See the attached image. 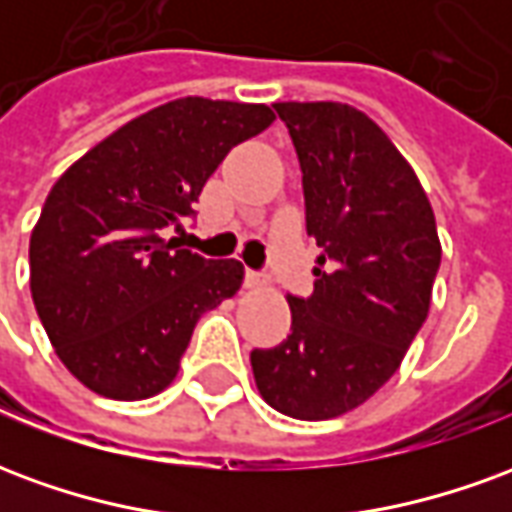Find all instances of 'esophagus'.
<instances>
[{"label":"esophagus","mask_w":512,"mask_h":512,"mask_svg":"<svg viewBox=\"0 0 512 512\" xmlns=\"http://www.w3.org/2000/svg\"><path fill=\"white\" fill-rule=\"evenodd\" d=\"M244 282H246V288H263V285H266V277H263L260 271H252V268H246Z\"/></svg>","instance_id":"obj_1"}]
</instances>
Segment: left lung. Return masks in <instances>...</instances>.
I'll return each instance as SVG.
<instances>
[{
	"label": "left lung",
	"mask_w": 512,
	"mask_h": 512,
	"mask_svg": "<svg viewBox=\"0 0 512 512\" xmlns=\"http://www.w3.org/2000/svg\"><path fill=\"white\" fill-rule=\"evenodd\" d=\"M274 109L299 156L321 268L312 296H288V340L249 359L268 406L332 419L395 376L428 318L439 235L414 169L365 112L334 101Z\"/></svg>",
	"instance_id": "1"
}]
</instances>
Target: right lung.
Returning <instances> with one entry per match:
<instances>
[{"label": "right lung", "mask_w": 512, "mask_h": 512, "mask_svg": "<svg viewBox=\"0 0 512 512\" xmlns=\"http://www.w3.org/2000/svg\"><path fill=\"white\" fill-rule=\"evenodd\" d=\"M271 123L263 104L178 98L117 128L54 183L29 238V288L62 365L87 389L158 395L202 312L241 288L238 260H205L161 230L194 216L224 156Z\"/></svg>", "instance_id": "right-lung-1"}]
</instances>
